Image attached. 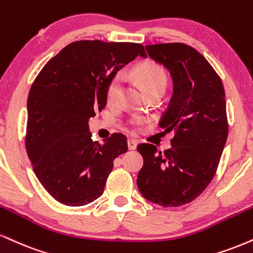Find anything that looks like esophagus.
Segmentation results:
<instances>
[{
  "label": "esophagus",
  "mask_w": 253,
  "mask_h": 253,
  "mask_svg": "<svg viewBox=\"0 0 253 253\" xmlns=\"http://www.w3.org/2000/svg\"><path fill=\"white\" fill-rule=\"evenodd\" d=\"M127 145H128V148L129 150H135L136 146H138V141L134 139H128V141H127Z\"/></svg>",
  "instance_id": "1"
}]
</instances>
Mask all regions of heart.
<instances>
[{"instance_id":"heart-1","label":"heart","mask_w":253,"mask_h":253,"mask_svg":"<svg viewBox=\"0 0 253 253\" xmlns=\"http://www.w3.org/2000/svg\"><path fill=\"white\" fill-rule=\"evenodd\" d=\"M133 74L138 79V81L142 84L146 93H152L154 90H165L167 84V73L163 66L154 61H145L139 63L133 68ZM121 94V79L114 77L109 80L106 87V101L108 105H117L120 99ZM145 119L142 117H134L130 119V126L138 129Z\"/></svg>"}]
</instances>
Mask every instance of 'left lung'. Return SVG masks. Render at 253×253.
Wrapping results in <instances>:
<instances>
[{
    "instance_id": "left-lung-1",
    "label": "left lung",
    "mask_w": 253,
    "mask_h": 253,
    "mask_svg": "<svg viewBox=\"0 0 253 253\" xmlns=\"http://www.w3.org/2000/svg\"><path fill=\"white\" fill-rule=\"evenodd\" d=\"M146 50L172 77L173 94L159 126L174 136L165 152L151 144L136 147L144 158L136 185L151 203L176 208L199 197L217 171L229 133L225 92L209 61L190 45L150 44Z\"/></svg>"
}]
</instances>
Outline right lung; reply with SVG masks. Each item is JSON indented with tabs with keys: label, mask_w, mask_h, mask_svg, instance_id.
Returning <instances> with one entry per match:
<instances>
[{
	"label": "right lung",
	"mask_w": 253,
	"mask_h": 253,
	"mask_svg": "<svg viewBox=\"0 0 253 253\" xmlns=\"http://www.w3.org/2000/svg\"><path fill=\"white\" fill-rule=\"evenodd\" d=\"M139 43L77 41L45 63L28 95L26 150L47 192L67 206H84L103 193L113 161L128 150L114 133L93 141L88 121L106 106L109 80L136 56Z\"/></svg>",
	"instance_id": "obj_1"
}]
</instances>
